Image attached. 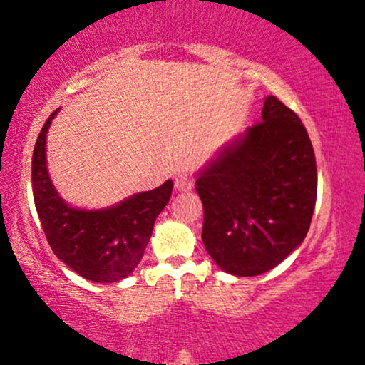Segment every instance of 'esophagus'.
I'll return each mask as SVG.
<instances>
[{"mask_svg":"<svg viewBox=\"0 0 365 365\" xmlns=\"http://www.w3.org/2000/svg\"><path fill=\"white\" fill-rule=\"evenodd\" d=\"M194 187V178L190 177L188 173H178L175 177V188L180 192H187Z\"/></svg>","mask_w":365,"mask_h":365,"instance_id":"1","label":"esophagus"}]
</instances>
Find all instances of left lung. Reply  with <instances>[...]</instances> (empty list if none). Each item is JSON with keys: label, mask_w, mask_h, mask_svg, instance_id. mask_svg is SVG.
<instances>
[{"label": "left lung", "mask_w": 365, "mask_h": 365, "mask_svg": "<svg viewBox=\"0 0 365 365\" xmlns=\"http://www.w3.org/2000/svg\"><path fill=\"white\" fill-rule=\"evenodd\" d=\"M202 242L221 269L266 273L304 242L317 195L316 156L297 113L267 96L262 120L199 175Z\"/></svg>", "instance_id": "8db88e82"}]
</instances>
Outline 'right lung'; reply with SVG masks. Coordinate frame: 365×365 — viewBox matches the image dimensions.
<instances>
[{
	"instance_id": "obj_1",
	"label": "right lung",
	"mask_w": 365,
	"mask_h": 365,
	"mask_svg": "<svg viewBox=\"0 0 365 365\" xmlns=\"http://www.w3.org/2000/svg\"><path fill=\"white\" fill-rule=\"evenodd\" d=\"M46 120L32 156V192L41 225L53 252L70 269L96 283H115L135 269L144 255L154 221L168 204L173 182L142 192L103 211L66 206L54 190L46 168Z\"/></svg>"
}]
</instances>
